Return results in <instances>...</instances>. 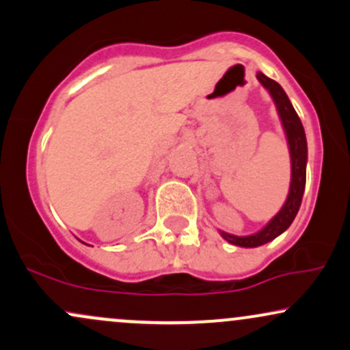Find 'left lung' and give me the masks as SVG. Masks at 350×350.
<instances>
[{
  "mask_svg": "<svg viewBox=\"0 0 350 350\" xmlns=\"http://www.w3.org/2000/svg\"><path fill=\"white\" fill-rule=\"evenodd\" d=\"M257 80L260 81L262 86L270 93L272 100L277 108L278 118H280L283 131H285L286 142H288L290 160H291V180H290V190L286 196L285 203L280 211L275 215L272 219L267 223L260 231L250 236H234V234L219 231L221 236L224 237L229 244L239 245V247H258L267 242L273 241L275 237L280 236L290 228L293 223L295 216H297L299 206H301L303 193H305L306 185V162H308V144L306 134L303 129L301 121H299L297 111L291 105L286 93L277 81L272 78L265 77L262 72H257Z\"/></svg>",
  "mask_w": 350,
  "mask_h": 350,
  "instance_id": "1",
  "label": "left lung"
}]
</instances>
